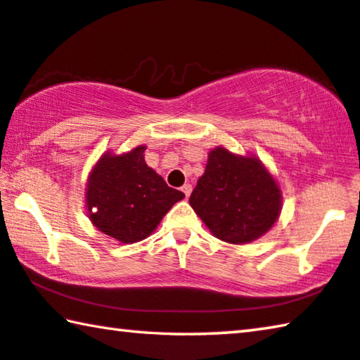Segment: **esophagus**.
<instances>
[{
    "label": "esophagus",
    "mask_w": 360,
    "mask_h": 360,
    "mask_svg": "<svg viewBox=\"0 0 360 360\" xmlns=\"http://www.w3.org/2000/svg\"><path fill=\"white\" fill-rule=\"evenodd\" d=\"M181 191H182V193H184V195H186V198H189L191 192H192V186H191V184H184V186L181 187Z\"/></svg>",
    "instance_id": "esophagus-1"
}]
</instances>
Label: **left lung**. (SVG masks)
Listing matches in <instances>:
<instances>
[{
  "instance_id": "left-lung-1",
  "label": "left lung",
  "mask_w": 360,
  "mask_h": 360,
  "mask_svg": "<svg viewBox=\"0 0 360 360\" xmlns=\"http://www.w3.org/2000/svg\"><path fill=\"white\" fill-rule=\"evenodd\" d=\"M189 203L214 237L238 245L271 229L282 210V195L258 158L216 147Z\"/></svg>"
}]
</instances>
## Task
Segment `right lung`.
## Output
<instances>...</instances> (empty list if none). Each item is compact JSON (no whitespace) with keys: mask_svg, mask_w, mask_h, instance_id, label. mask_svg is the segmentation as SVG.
Returning <instances> with one entry per match:
<instances>
[{"mask_svg":"<svg viewBox=\"0 0 360 360\" xmlns=\"http://www.w3.org/2000/svg\"><path fill=\"white\" fill-rule=\"evenodd\" d=\"M146 146L104 153L91 171L86 207L101 232L123 243L144 240L184 193L169 187L144 160Z\"/></svg>","mask_w":360,"mask_h":360,"instance_id":"add662e5","label":"right lung"}]
</instances>
